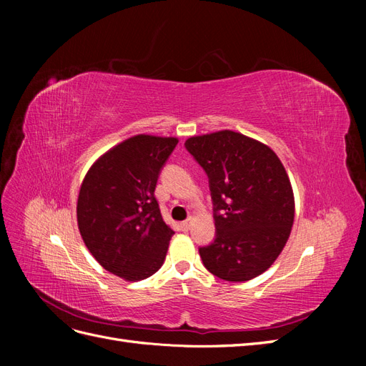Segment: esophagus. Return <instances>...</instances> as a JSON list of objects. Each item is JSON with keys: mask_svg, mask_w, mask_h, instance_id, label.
Returning <instances> with one entry per match:
<instances>
[{"mask_svg": "<svg viewBox=\"0 0 366 366\" xmlns=\"http://www.w3.org/2000/svg\"><path fill=\"white\" fill-rule=\"evenodd\" d=\"M180 227H182V230H189L191 229V221L189 219L183 221V223L180 224Z\"/></svg>", "mask_w": 366, "mask_h": 366, "instance_id": "esophagus-1", "label": "esophagus"}]
</instances>
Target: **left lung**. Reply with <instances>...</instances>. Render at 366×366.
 Here are the masks:
<instances>
[{
    "label": "left lung",
    "instance_id": "left-lung-1",
    "mask_svg": "<svg viewBox=\"0 0 366 366\" xmlns=\"http://www.w3.org/2000/svg\"><path fill=\"white\" fill-rule=\"evenodd\" d=\"M184 145L209 177L217 237L200 249L219 280L244 282L280 257L295 221L289 175L265 143L230 129L189 137Z\"/></svg>",
    "mask_w": 366,
    "mask_h": 366
}]
</instances>
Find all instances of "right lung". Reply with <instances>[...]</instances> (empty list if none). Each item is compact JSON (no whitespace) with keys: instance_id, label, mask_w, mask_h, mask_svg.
<instances>
[{"instance_id":"obj_1","label":"right lung","mask_w":366,"mask_h":366,"mask_svg":"<svg viewBox=\"0 0 366 366\" xmlns=\"http://www.w3.org/2000/svg\"><path fill=\"white\" fill-rule=\"evenodd\" d=\"M177 137L137 134L104 152L86 171L77 195V227L105 270L136 282L156 273L174 230L154 197Z\"/></svg>"}]
</instances>
